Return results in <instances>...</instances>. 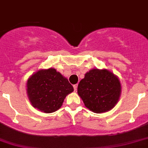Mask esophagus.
Segmentation results:
<instances>
[{
	"mask_svg": "<svg viewBox=\"0 0 148 148\" xmlns=\"http://www.w3.org/2000/svg\"><path fill=\"white\" fill-rule=\"evenodd\" d=\"M77 86H78V85H77V84H76V85H74V90H77Z\"/></svg>",
	"mask_w": 148,
	"mask_h": 148,
	"instance_id": "1",
	"label": "esophagus"
}]
</instances>
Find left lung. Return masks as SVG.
Here are the masks:
<instances>
[{"instance_id": "left-lung-1", "label": "left lung", "mask_w": 148, "mask_h": 148, "mask_svg": "<svg viewBox=\"0 0 148 148\" xmlns=\"http://www.w3.org/2000/svg\"><path fill=\"white\" fill-rule=\"evenodd\" d=\"M77 93L85 106L95 113H103L114 108L121 94L120 79L106 69H93L79 82Z\"/></svg>"}]
</instances>
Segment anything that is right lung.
<instances>
[{"label": "right lung", "instance_id": "add662e5", "mask_svg": "<svg viewBox=\"0 0 148 148\" xmlns=\"http://www.w3.org/2000/svg\"><path fill=\"white\" fill-rule=\"evenodd\" d=\"M27 94L34 108L45 113H52L61 107L67 95L74 88L67 78L54 68L40 69L27 81Z\"/></svg>", "mask_w": 148, "mask_h": 148}]
</instances>
